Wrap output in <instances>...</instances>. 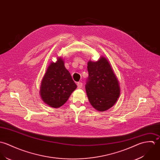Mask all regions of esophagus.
Masks as SVG:
<instances>
[{
  "instance_id": "1",
  "label": "esophagus",
  "mask_w": 160,
  "mask_h": 160,
  "mask_svg": "<svg viewBox=\"0 0 160 160\" xmlns=\"http://www.w3.org/2000/svg\"><path fill=\"white\" fill-rule=\"evenodd\" d=\"M77 87H78V88H82V86H83V83H82V82H78L77 83Z\"/></svg>"
}]
</instances>
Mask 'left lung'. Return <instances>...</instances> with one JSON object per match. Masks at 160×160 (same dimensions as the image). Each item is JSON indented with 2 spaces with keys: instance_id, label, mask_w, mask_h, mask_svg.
Wrapping results in <instances>:
<instances>
[{
  "instance_id": "left-lung-1",
  "label": "left lung",
  "mask_w": 160,
  "mask_h": 160,
  "mask_svg": "<svg viewBox=\"0 0 160 160\" xmlns=\"http://www.w3.org/2000/svg\"><path fill=\"white\" fill-rule=\"evenodd\" d=\"M88 77L85 89L92 106L99 111H106L116 102L120 95L118 80L105 58L88 63Z\"/></svg>"
}]
</instances>
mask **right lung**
Masks as SVG:
<instances>
[{
	"mask_svg": "<svg viewBox=\"0 0 160 160\" xmlns=\"http://www.w3.org/2000/svg\"><path fill=\"white\" fill-rule=\"evenodd\" d=\"M76 88L77 85L64 66V61L59 58L56 63L49 66L42 80L40 94L46 104L56 108L64 104Z\"/></svg>",
	"mask_w": 160,
	"mask_h": 160,
	"instance_id": "right-lung-1",
	"label": "right lung"
}]
</instances>
